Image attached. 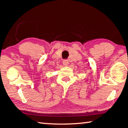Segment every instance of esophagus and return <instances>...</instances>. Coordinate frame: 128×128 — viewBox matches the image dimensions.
Here are the masks:
<instances>
[{"label":"esophagus","mask_w":128,"mask_h":128,"mask_svg":"<svg viewBox=\"0 0 128 128\" xmlns=\"http://www.w3.org/2000/svg\"><path fill=\"white\" fill-rule=\"evenodd\" d=\"M62 63H63V65H64V66H68V64H69V62H68V60H64L63 62H62Z\"/></svg>","instance_id":"esophagus-1"}]
</instances>
